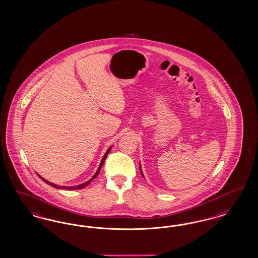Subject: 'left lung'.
I'll return each instance as SVG.
<instances>
[{
  "mask_svg": "<svg viewBox=\"0 0 258 258\" xmlns=\"http://www.w3.org/2000/svg\"><path fill=\"white\" fill-rule=\"evenodd\" d=\"M140 171H141V174H142V176H144V175H143L142 169H141V165H140Z\"/></svg>",
  "mask_w": 258,
  "mask_h": 258,
  "instance_id": "left-lung-1",
  "label": "left lung"
}]
</instances>
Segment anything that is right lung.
<instances>
[{"label":"right lung","mask_w":258,"mask_h":258,"mask_svg":"<svg viewBox=\"0 0 258 258\" xmlns=\"http://www.w3.org/2000/svg\"><path fill=\"white\" fill-rule=\"evenodd\" d=\"M110 150H111V147H110V148L107 150V152H106V154L104 155L103 159H102V161H101V164H100V166H99V168H98L97 171H96V173L93 175V177L91 178V179H89L88 182H86V183H84V184H81V185H78V186H74V187H62V186H58V185H55V184H53V183H50L49 181H47V180H45V179H44V178L41 177L40 175H38V176L41 178V179H42V180H43L45 183L48 184V185H50L51 187H56V188H64V189H80V188H83V187H85L86 186H88L89 183H90V182H91V181H92L94 178L97 176L98 174H99V172H100V169H101V168H102V166H103L104 162H105V160H106L107 154H108V152L110 151Z\"/></svg>","instance_id":"right-lung-1"}]
</instances>
